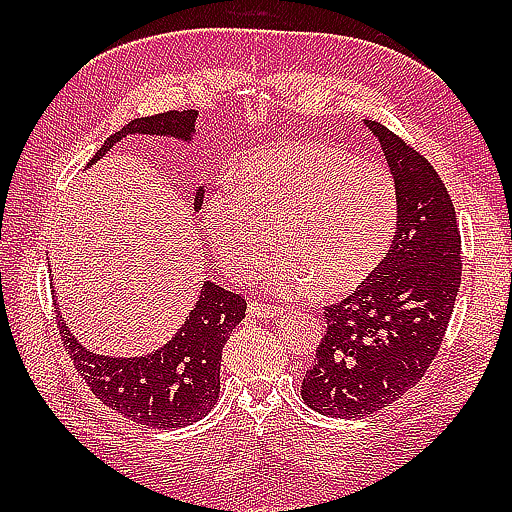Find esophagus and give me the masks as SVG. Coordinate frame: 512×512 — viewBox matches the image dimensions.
I'll return each mask as SVG.
<instances>
[{"label": "esophagus", "instance_id": "esophagus-1", "mask_svg": "<svg viewBox=\"0 0 512 512\" xmlns=\"http://www.w3.org/2000/svg\"><path fill=\"white\" fill-rule=\"evenodd\" d=\"M281 310L275 306H268V303H248V317H264V319H275L279 317Z\"/></svg>", "mask_w": 512, "mask_h": 512}]
</instances>
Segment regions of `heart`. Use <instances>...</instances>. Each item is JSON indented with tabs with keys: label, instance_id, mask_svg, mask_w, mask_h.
<instances>
[{
	"label": "heart",
	"instance_id": "1",
	"mask_svg": "<svg viewBox=\"0 0 512 512\" xmlns=\"http://www.w3.org/2000/svg\"><path fill=\"white\" fill-rule=\"evenodd\" d=\"M204 228L235 279L253 277L279 248L268 286L299 297L358 290L389 253L398 222V189L387 167L343 149L301 140L270 145L237 165L233 193H213Z\"/></svg>",
	"mask_w": 512,
	"mask_h": 512
}]
</instances>
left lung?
I'll list each match as a JSON object with an SVG mask.
<instances>
[{"label":"left lung","instance_id":"left-lung-1","mask_svg":"<svg viewBox=\"0 0 512 512\" xmlns=\"http://www.w3.org/2000/svg\"><path fill=\"white\" fill-rule=\"evenodd\" d=\"M398 189L394 242L376 275L336 306L301 383L314 411L361 418L391 405L436 358L462 277L449 191L431 162L385 125L365 121Z\"/></svg>","mask_w":512,"mask_h":512}]
</instances>
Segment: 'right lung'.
Wrapping results in <instances>:
<instances>
[{
  "mask_svg": "<svg viewBox=\"0 0 512 512\" xmlns=\"http://www.w3.org/2000/svg\"><path fill=\"white\" fill-rule=\"evenodd\" d=\"M195 118V110L134 118L121 132L105 140L88 167L101 160L116 143L134 134L167 136L191 143ZM202 200L204 189L198 187L193 193V211L202 209ZM244 317V297L213 281H204L198 303L184 319L182 328L160 350L145 356L94 354L74 339L59 312L57 323L76 372L85 378L103 405L147 427L176 429L202 420L220 398L222 347Z\"/></svg>",
  "mask_w": 512,
  "mask_h": 512,
  "instance_id": "add662e5",
  "label": "right lung"
}]
</instances>
